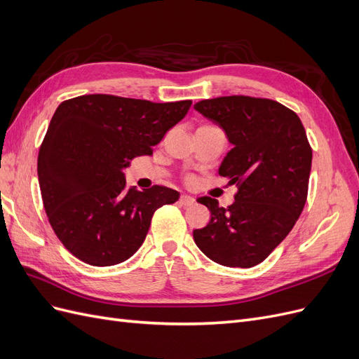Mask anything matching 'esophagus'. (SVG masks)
I'll use <instances>...</instances> for the list:
<instances>
[{
  "instance_id": "34e87169",
  "label": "esophagus",
  "mask_w": 359,
  "mask_h": 359,
  "mask_svg": "<svg viewBox=\"0 0 359 359\" xmlns=\"http://www.w3.org/2000/svg\"><path fill=\"white\" fill-rule=\"evenodd\" d=\"M180 203L184 206H191V205H194V199L191 196H187V194H182V196L180 198Z\"/></svg>"
}]
</instances>
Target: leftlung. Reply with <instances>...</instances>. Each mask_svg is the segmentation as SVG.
Masks as SVG:
<instances>
[{
	"label": "left lung",
	"mask_w": 359,
	"mask_h": 359,
	"mask_svg": "<svg viewBox=\"0 0 359 359\" xmlns=\"http://www.w3.org/2000/svg\"><path fill=\"white\" fill-rule=\"evenodd\" d=\"M194 109L219 124L233 145L219 173L238 186L227 208L210 196L198 199L211 220L193 231L194 243L217 264L252 268L285 240L306 205L311 169L306 130L295 112L269 99L217 97Z\"/></svg>",
	"instance_id": "1"
}]
</instances>
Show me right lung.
Segmentation results:
<instances>
[{"label": "right lung", "mask_w": 359, "mask_h": 359, "mask_svg": "<svg viewBox=\"0 0 359 359\" xmlns=\"http://www.w3.org/2000/svg\"><path fill=\"white\" fill-rule=\"evenodd\" d=\"M190 106L90 94L57 107L37 173L49 223L73 256L93 266L124 262L145 241L156 210L180 199L165 186L127 189L124 169L153 154Z\"/></svg>", "instance_id": "add662e5"}]
</instances>
